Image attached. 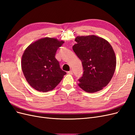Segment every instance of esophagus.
Wrapping results in <instances>:
<instances>
[{"instance_id": "1", "label": "esophagus", "mask_w": 135, "mask_h": 135, "mask_svg": "<svg viewBox=\"0 0 135 135\" xmlns=\"http://www.w3.org/2000/svg\"><path fill=\"white\" fill-rule=\"evenodd\" d=\"M68 74H70V75H73V71L71 70H70L69 71H68Z\"/></svg>"}]
</instances>
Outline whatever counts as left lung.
Listing matches in <instances>:
<instances>
[{"mask_svg":"<svg viewBox=\"0 0 135 135\" xmlns=\"http://www.w3.org/2000/svg\"><path fill=\"white\" fill-rule=\"evenodd\" d=\"M73 50L81 60L83 75L79 86L85 92L95 93L111 80L116 67V57L110 43L96 35L77 36Z\"/></svg>","mask_w":135,"mask_h":135,"instance_id":"8db88e82","label":"left lung"}]
</instances>
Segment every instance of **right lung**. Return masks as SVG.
Listing matches in <instances>:
<instances>
[{
    "mask_svg": "<svg viewBox=\"0 0 135 135\" xmlns=\"http://www.w3.org/2000/svg\"><path fill=\"white\" fill-rule=\"evenodd\" d=\"M64 43L55 38H44L31 44L24 51L22 70L28 83L36 91L52 90L66 74L55 58L57 50Z\"/></svg>",
    "mask_w": 135,
    "mask_h": 135,
    "instance_id": "add662e5",
    "label": "right lung"
}]
</instances>
